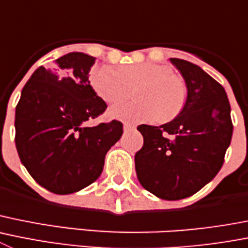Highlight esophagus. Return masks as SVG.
I'll use <instances>...</instances> for the list:
<instances>
[{
  "mask_svg": "<svg viewBox=\"0 0 248 248\" xmlns=\"http://www.w3.org/2000/svg\"><path fill=\"white\" fill-rule=\"evenodd\" d=\"M133 129H135V125H134V124L128 122L124 123V130H133Z\"/></svg>",
  "mask_w": 248,
  "mask_h": 248,
  "instance_id": "esophagus-1",
  "label": "esophagus"
}]
</instances>
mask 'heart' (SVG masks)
<instances>
[{"instance_id": "obj_1", "label": "heart", "mask_w": 248, "mask_h": 248, "mask_svg": "<svg viewBox=\"0 0 248 248\" xmlns=\"http://www.w3.org/2000/svg\"><path fill=\"white\" fill-rule=\"evenodd\" d=\"M93 90L107 103L124 99L136 91L135 102H120L110 108L109 114L129 122H170L183 110L188 99L185 78L161 63H133L117 67L94 66L90 74Z\"/></svg>"}]
</instances>
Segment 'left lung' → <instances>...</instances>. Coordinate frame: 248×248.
I'll return each instance as SVG.
<instances>
[{"label": "left lung", "instance_id": "obj_1", "mask_svg": "<svg viewBox=\"0 0 248 248\" xmlns=\"http://www.w3.org/2000/svg\"><path fill=\"white\" fill-rule=\"evenodd\" d=\"M171 62L187 82V103L172 122L138 126L144 145L135 154V169L145 189L161 199L178 201L217 176L233 125L224 87L189 61L173 58Z\"/></svg>", "mask_w": 248, "mask_h": 248}]
</instances>
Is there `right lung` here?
<instances>
[{"label": "right lung", "instance_id": "obj_1", "mask_svg": "<svg viewBox=\"0 0 248 248\" xmlns=\"http://www.w3.org/2000/svg\"><path fill=\"white\" fill-rule=\"evenodd\" d=\"M94 58L70 53L38 67L16 107V147L20 161L42 187L70 194L96 181L109 149L120 139L119 120L87 126L107 104L90 85Z\"/></svg>", "mask_w": 248, "mask_h": 248}]
</instances>
